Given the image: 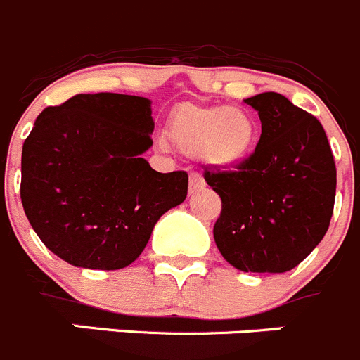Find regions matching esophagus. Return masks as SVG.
<instances>
[{
    "mask_svg": "<svg viewBox=\"0 0 360 360\" xmlns=\"http://www.w3.org/2000/svg\"><path fill=\"white\" fill-rule=\"evenodd\" d=\"M205 187V182H203V178L200 176L198 173H191L189 176V194H196Z\"/></svg>",
    "mask_w": 360,
    "mask_h": 360,
    "instance_id": "esophagus-1",
    "label": "esophagus"
}]
</instances>
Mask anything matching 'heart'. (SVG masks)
<instances>
[{
    "mask_svg": "<svg viewBox=\"0 0 360 360\" xmlns=\"http://www.w3.org/2000/svg\"><path fill=\"white\" fill-rule=\"evenodd\" d=\"M167 137L182 153L202 155L210 166L232 169L255 150L259 123L246 108L184 103L171 114Z\"/></svg>",
    "mask_w": 360,
    "mask_h": 360,
    "instance_id": "1",
    "label": "heart"
}]
</instances>
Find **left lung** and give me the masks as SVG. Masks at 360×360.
<instances>
[{
    "label": "left lung",
    "mask_w": 360,
    "mask_h": 360,
    "mask_svg": "<svg viewBox=\"0 0 360 360\" xmlns=\"http://www.w3.org/2000/svg\"><path fill=\"white\" fill-rule=\"evenodd\" d=\"M259 112L262 134L233 171L205 169L219 194L214 225L217 250L246 273L296 268L330 225L335 162L321 123L278 92L245 100Z\"/></svg>",
    "instance_id": "left-lung-1"
}]
</instances>
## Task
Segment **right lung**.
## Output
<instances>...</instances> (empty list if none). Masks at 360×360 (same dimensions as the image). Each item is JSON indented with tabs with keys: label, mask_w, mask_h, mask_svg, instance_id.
I'll list each match as a JSON object with an SVG mask.
<instances>
[{
	"label": "right lung",
	"mask_w": 360,
	"mask_h": 360,
	"mask_svg": "<svg viewBox=\"0 0 360 360\" xmlns=\"http://www.w3.org/2000/svg\"><path fill=\"white\" fill-rule=\"evenodd\" d=\"M148 98L77 94L39 114L22 144L21 202L39 239L65 262L121 269L164 212L187 196L186 171L158 173Z\"/></svg>",
	"instance_id": "add662e5"
}]
</instances>
